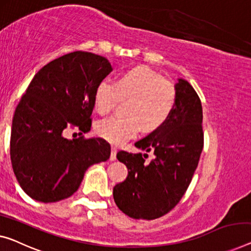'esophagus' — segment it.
Wrapping results in <instances>:
<instances>
[{"label": "esophagus", "instance_id": "34e87169", "mask_svg": "<svg viewBox=\"0 0 251 251\" xmlns=\"http://www.w3.org/2000/svg\"><path fill=\"white\" fill-rule=\"evenodd\" d=\"M116 154H117V149L115 147H111V153H110V161H115Z\"/></svg>", "mask_w": 251, "mask_h": 251}]
</instances>
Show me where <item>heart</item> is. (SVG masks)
I'll return each mask as SVG.
<instances>
[{
  "label": "heart",
  "instance_id": "heart-1",
  "mask_svg": "<svg viewBox=\"0 0 251 251\" xmlns=\"http://www.w3.org/2000/svg\"><path fill=\"white\" fill-rule=\"evenodd\" d=\"M119 97L129 98L126 116H113L96 125L97 134L116 145L136 136L142 127L147 132L160 128L173 113L177 93L170 81L147 66H138L116 82L108 78L99 82L95 90L96 110L101 115L110 113Z\"/></svg>",
  "mask_w": 251,
  "mask_h": 251
}]
</instances>
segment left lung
Masks as SVG:
<instances>
[{
	"label": "left lung",
	"mask_w": 251,
	"mask_h": 251,
	"mask_svg": "<svg viewBox=\"0 0 251 251\" xmlns=\"http://www.w3.org/2000/svg\"><path fill=\"white\" fill-rule=\"evenodd\" d=\"M176 93L169 119L135 143L154 153V159L148 163V154L117 153L129 171L126 180L114 187V200L129 218L154 220L170 212L184 196L200 161L204 147L201 99L182 78L176 84Z\"/></svg>",
	"instance_id": "8db88e82"
}]
</instances>
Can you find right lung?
Wrapping results in <instances>:
<instances>
[{
    "label": "right lung",
    "instance_id": "add662e5",
    "mask_svg": "<svg viewBox=\"0 0 251 251\" xmlns=\"http://www.w3.org/2000/svg\"><path fill=\"white\" fill-rule=\"evenodd\" d=\"M111 71L107 58L76 50L48 63L29 83L13 116L10 155L19 185L32 200L72 196L85 170L109 159L110 145L83 133L91 128L97 85ZM67 129L80 136L67 140Z\"/></svg>",
    "mask_w": 251,
    "mask_h": 251
}]
</instances>
